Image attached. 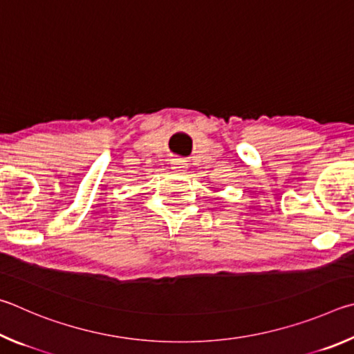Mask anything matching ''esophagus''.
I'll return each instance as SVG.
<instances>
[{
  "instance_id": "obj_1",
  "label": "esophagus",
  "mask_w": 354,
  "mask_h": 354,
  "mask_svg": "<svg viewBox=\"0 0 354 354\" xmlns=\"http://www.w3.org/2000/svg\"><path fill=\"white\" fill-rule=\"evenodd\" d=\"M171 167H172V169H176V171H185L188 167V163L182 158H174L171 161Z\"/></svg>"
}]
</instances>
